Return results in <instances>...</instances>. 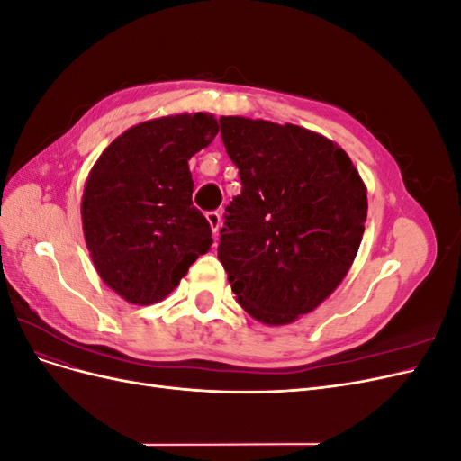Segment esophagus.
Instances as JSON below:
<instances>
[{
	"mask_svg": "<svg viewBox=\"0 0 461 461\" xmlns=\"http://www.w3.org/2000/svg\"><path fill=\"white\" fill-rule=\"evenodd\" d=\"M205 219H207L209 227H212L213 232H217L221 229V213L219 212H207Z\"/></svg>",
	"mask_w": 461,
	"mask_h": 461,
	"instance_id": "obj_1",
	"label": "esophagus"
}]
</instances>
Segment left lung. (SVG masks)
<instances>
[{"instance_id":"obj_1","label":"left lung","mask_w":461,"mask_h":461,"mask_svg":"<svg viewBox=\"0 0 461 461\" xmlns=\"http://www.w3.org/2000/svg\"><path fill=\"white\" fill-rule=\"evenodd\" d=\"M242 192L227 207L219 259L246 313L288 325L323 303L364 239L367 188L350 156L298 124L221 117Z\"/></svg>"}]
</instances>
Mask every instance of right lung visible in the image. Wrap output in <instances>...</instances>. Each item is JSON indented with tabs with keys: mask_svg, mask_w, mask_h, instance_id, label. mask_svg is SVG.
<instances>
[{
	"mask_svg": "<svg viewBox=\"0 0 461 461\" xmlns=\"http://www.w3.org/2000/svg\"><path fill=\"white\" fill-rule=\"evenodd\" d=\"M217 132L209 113L149 119L117 136L90 169L82 230L97 275L122 300L161 302L212 248L209 222L192 205L188 161Z\"/></svg>",
	"mask_w": 461,
	"mask_h": 461,
	"instance_id": "right-lung-1",
	"label": "right lung"
}]
</instances>
